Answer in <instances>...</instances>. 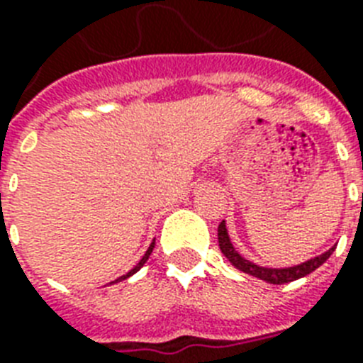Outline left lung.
I'll return each instance as SVG.
<instances>
[{
	"instance_id": "obj_1",
	"label": "left lung",
	"mask_w": 363,
	"mask_h": 363,
	"mask_svg": "<svg viewBox=\"0 0 363 363\" xmlns=\"http://www.w3.org/2000/svg\"><path fill=\"white\" fill-rule=\"evenodd\" d=\"M218 247H220L222 254L226 256L228 262H230L233 267H238L239 271L247 273V275H252L256 277V279H262V281L269 282V284H284V282L298 281L301 277L309 275V273H313L315 269H318V267L332 256L333 250H335V247H332L330 250L320 254V256H315V258L307 259L303 264L292 265V267H264V265L254 264V262L247 259L235 250L232 239H230V233H228L226 220H222L220 226H218Z\"/></svg>"
}]
</instances>
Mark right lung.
<instances>
[{
  "label": "right lung",
  "instance_id": "obj_1",
  "mask_svg": "<svg viewBox=\"0 0 363 363\" xmlns=\"http://www.w3.org/2000/svg\"><path fill=\"white\" fill-rule=\"evenodd\" d=\"M154 245H156V239H154L152 242H150V247L147 248V252H145V256H143L141 259H139V264L135 265V267H133V269H130L128 271V273H125V275H122V277H118V279H116V281H113V282H121V281H125V279H128V277H131V275H135L137 271L141 269L143 265L147 264V259H148V256H150V254H152V250H154Z\"/></svg>",
  "mask_w": 363,
  "mask_h": 363
}]
</instances>
